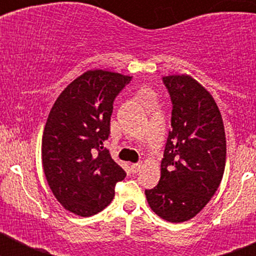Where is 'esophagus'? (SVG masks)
<instances>
[{
  "mask_svg": "<svg viewBox=\"0 0 256 256\" xmlns=\"http://www.w3.org/2000/svg\"><path fill=\"white\" fill-rule=\"evenodd\" d=\"M141 166H142V165L138 164V162H137V164H132V165H130L132 173H137V172H138L140 169H141Z\"/></svg>",
  "mask_w": 256,
  "mask_h": 256,
  "instance_id": "obj_1",
  "label": "esophagus"
}]
</instances>
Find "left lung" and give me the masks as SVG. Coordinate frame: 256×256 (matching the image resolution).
Segmentation results:
<instances>
[{"label": "left lung", "instance_id": "8db88e82", "mask_svg": "<svg viewBox=\"0 0 256 256\" xmlns=\"http://www.w3.org/2000/svg\"><path fill=\"white\" fill-rule=\"evenodd\" d=\"M170 94L172 130L158 186L146 190L155 214L166 222L190 220L204 209L220 184L226 166L223 119L210 92L192 76L162 78Z\"/></svg>", "mask_w": 256, "mask_h": 256}]
</instances>
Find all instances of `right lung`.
<instances>
[{
	"label": "right lung",
	"instance_id": "obj_1",
	"mask_svg": "<svg viewBox=\"0 0 256 256\" xmlns=\"http://www.w3.org/2000/svg\"><path fill=\"white\" fill-rule=\"evenodd\" d=\"M132 76L88 70L55 101L42 137V164L52 194L69 212L91 216L105 209L126 173L104 148L112 104Z\"/></svg>",
	"mask_w": 256,
	"mask_h": 256
}]
</instances>
